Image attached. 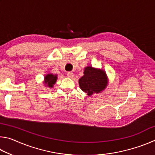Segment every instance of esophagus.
<instances>
[{
    "mask_svg": "<svg viewBox=\"0 0 155 155\" xmlns=\"http://www.w3.org/2000/svg\"><path fill=\"white\" fill-rule=\"evenodd\" d=\"M67 76L69 78H72L73 77H74V74H73L72 72H68L67 73Z\"/></svg>",
    "mask_w": 155,
    "mask_h": 155,
    "instance_id": "34e87169",
    "label": "esophagus"
}]
</instances>
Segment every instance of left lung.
I'll use <instances>...</instances> for the list:
<instances>
[{
    "label": "left lung",
    "mask_w": 155,
    "mask_h": 155,
    "mask_svg": "<svg viewBox=\"0 0 155 155\" xmlns=\"http://www.w3.org/2000/svg\"><path fill=\"white\" fill-rule=\"evenodd\" d=\"M81 90L91 96L94 93H100L106 88L108 80L105 72L103 70L96 69L87 66L84 70V75L78 80Z\"/></svg>",
    "instance_id": "obj_1"
}]
</instances>
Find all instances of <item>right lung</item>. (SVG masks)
Returning <instances> with one entry per match:
<instances>
[{"label": "right lung", "mask_w": 155, "mask_h": 155, "mask_svg": "<svg viewBox=\"0 0 155 155\" xmlns=\"http://www.w3.org/2000/svg\"><path fill=\"white\" fill-rule=\"evenodd\" d=\"M57 79V74H48L45 76L44 77V83L47 86V87L52 88L53 87L54 84H55L56 81Z\"/></svg>", "instance_id": "1"}]
</instances>
